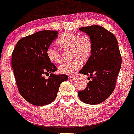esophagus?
Returning a JSON list of instances; mask_svg holds the SVG:
<instances>
[{"instance_id":"1","label":"esophagus","mask_w":134,"mask_h":134,"mask_svg":"<svg viewBox=\"0 0 134 134\" xmlns=\"http://www.w3.org/2000/svg\"><path fill=\"white\" fill-rule=\"evenodd\" d=\"M76 79V76H69V79L70 81H74Z\"/></svg>"}]
</instances>
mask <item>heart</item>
I'll return each mask as SVG.
<instances>
[{
  "label": "heart",
  "instance_id": "obj_1",
  "mask_svg": "<svg viewBox=\"0 0 134 134\" xmlns=\"http://www.w3.org/2000/svg\"><path fill=\"white\" fill-rule=\"evenodd\" d=\"M57 44L64 51L70 50L69 58L72 59L58 67V72L62 74H74L81 67V62H87L93 52V44L90 37L74 32L63 33L57 41ZM46 55L52 63L59 64L62 62L60 53L54 47H48Z\"/></svg>",
  "mask_w": 134,
  "mask_h": 134
}]
</instances>
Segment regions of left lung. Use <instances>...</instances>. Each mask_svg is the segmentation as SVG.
Returning <instances> with one entry per match:
<instances>
[{
	"instance_id": "obj_1",
	"label": "left lung",
	"mask_w": 134,
	"mask_h": 134,
	"mask_svg": "<svg viewBox=\"0 0 134 134\" xmlns=\"http://www.w3.org/2000/svg\"><path fill=\"white\" fill-rule=\"evenodd\" d=\"M79 30L90 36L93 52L79 71L90 76L92 80L87 83L85 90L79 91L78 96L85 103L99 104L105 101L115 88L121 64L118 41L113 33L101 26H90Z\"/></svg>"
}]
</instances>
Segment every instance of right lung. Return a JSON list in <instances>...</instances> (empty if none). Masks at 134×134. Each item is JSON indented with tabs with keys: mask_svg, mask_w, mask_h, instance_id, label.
I'll use <instances>...</instances> for the list:
<instances>
[{
	"mask_svg": "<svg viewBox=\"0 0 134 134\" xmlns=\"http://www.w3.org/2000/svg\"><path fill=\"white\" fill-rule=\"evenodd\" d=\"M56 31L36 32L19 40L12 54V68L20 94L36 106L50 104L56 98L60 84L68 79L47 58L46 50L57 38ZM50 73L47 79L44 74Z\"/></svg>",
	"mask_w": 134,
	"mask_h": 134,
	"instance_id": "1",
	"label": "right lung"
}]
</instances>
